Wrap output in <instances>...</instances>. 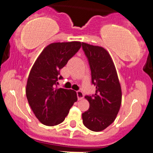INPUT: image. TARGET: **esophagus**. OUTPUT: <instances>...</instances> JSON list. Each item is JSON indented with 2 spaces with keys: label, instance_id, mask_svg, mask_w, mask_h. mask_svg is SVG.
Here are the masks:
<instances>
[{
  "label": "esophagus",
  "instance_id": "34e87169",
  "mask_svg": "<svg viewBox=\"0 0 153 153\" xmlns=\"http://www.w3.org/2000/svg\"><path fill=\"white\" fill-rule=\"evenodd\" d=\"M77 96H78V100H81L84 98V94L81 91H77Z\"/></svg>",
  "mask_w": 153,
  "mask_h": 153
}]
</instances>
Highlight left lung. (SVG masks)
<instances>
[{
  "label": "left lung",
  "instance_id": "obj_1",
  "mask_svg": "<svg viewBox=\"0 0 153 153\" xmlns=\"http://www.w3.org/2000/svg\"><path fill=\"white\" fill-rule=\"evenodd\" d=\"M89 64L95 93L86 95L89 108L82 114L84 125L94 132L105 129L115 121L121 104V84L115 64L104 48L82 43Z\"/></svg>",
  "mask_w": 153,
  "mask_h": 153
}]
</instances>
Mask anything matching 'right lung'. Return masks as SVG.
I'll use <instances>...</instances> for the list:
<instances>
[{
  "instance_id": "add662e5",
  "label": "right lung",
  "mask_w": 153,
  "mask_h": 153,
  "mask_svg": "<svg viewBox=\"0 0 153 153\" xmlns=\"http://www.w3.org/2000/svg\"><path fill=\"white\" fill-rule=\"evenodd\" d=\"M81 47L79 41L49 44L31 69L26 95L35 117L43 124L51 126L62 123L78 100L75 91L58 89L56 84L58 79L63 78L60 69Z\"/></svg>"
}]
</instances>
